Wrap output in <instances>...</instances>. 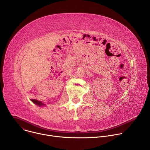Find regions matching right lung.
<instances>
[{
  "label": "right lung",
  "instance_id": "right-lung-1",
  "mask_svg": "<svg viewBox=\"0 0 150 150\" xmlns=\"http://www.w3.org/2000/svg\"><path fill=\"white\" fill-rule=\"evenodd\" d=\"M31 101H32L34 103L36 104L37 105H39V106H42V105H45L42 102H41V101H38V100H35V99H31Z\"/></svg>",
  "mask_w": 150,
  "mask_h": 150
}]
</instances>
